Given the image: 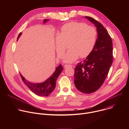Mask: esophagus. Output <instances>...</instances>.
<instances>
[{
    "instance_id": "1",
    "label": "esophagus",
    "mask_w": 129,
    "mask_h": 129,
    "mask_svg": "<svg viewBox=\"0 0 129 129\" xmlns=\"http://www.w3.org/2000/svg\"><path fill=\"white\" fill-rule=\"evenodd\" d=\"M72 67L73 66L72 65H68V64H66L64 65V67L65 68H66V67Z\"/></svg>"
}]
</instances>
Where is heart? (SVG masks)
<instances>
[{
    "label": "heart",
    "mask_w": 129,
    "mask_h": 129,
    "mask_svg": "<svg viewBox=\"0 0 129 129\" xmlns=\"http://www.w3.org/2000/svg\"><path fill=\"white\" fill-rule=\"evenodd\" d=\"M97 30L92 26L80 22H70L64 24L56 38V52L62 58L68 43L69 49L64 57L65 63H72L80 57H87L93 50L97 39Z\"/></svg>",
    "instance_id": "b5f03b06"
}]
</instances>
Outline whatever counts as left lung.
<instances>
[{"mask_svg": "<svg viewBox=\"0 0 129 129\" xmlns=\"http://www.w3.org/2000/svg\"><path fill=\"white\" fill-rule=\"evenodd\" d=\"M85 18L96 27L98 36L93 50L76 67L74 83L81 92L89 94L97 91L108 76L113 62V44L111 37L101 23L92 17Z\"/></svg>", "mask_w": 129, "mask_h": 129, "instance_id": "obj_1", "label": "left lung"}]
</instances>
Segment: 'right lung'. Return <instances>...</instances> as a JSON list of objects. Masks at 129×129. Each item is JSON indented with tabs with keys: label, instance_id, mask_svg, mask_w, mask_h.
<instances>
[{
	"label": "right lung",
	"instance_id": "1",
	"mask_svg": "<svg viewBox=\"0 0 129 129\" xmlns=\"http://www.w3.org/2000/svg\"><path fill=\"white\" fill-rule=\"evenodd\" d=\"M48 19H44L43 22L45 23ZM20 33L18 36L17 40L21 35ZM63 70V67L60 64L56 68V71L45 82L42 83H33L28 82L21 75V78L26 86L35 94L40 96H47L49 95L54 90L56 86V81L61 72Z\"/></svg>",
	"mask_w": 129,
	"mask_h": 129
}]
</instances>
